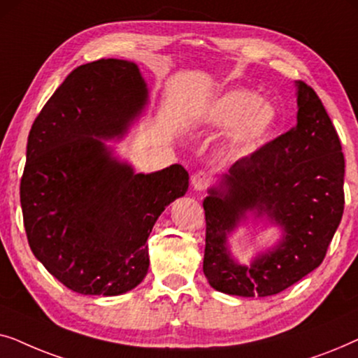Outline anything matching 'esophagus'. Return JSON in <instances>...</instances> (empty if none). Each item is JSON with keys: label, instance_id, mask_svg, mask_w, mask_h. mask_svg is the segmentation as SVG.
I'll return each instance as SVG.
<instances>
[{"label": "esophagus", "instance_id": "1", "mask_svg": "<svg viewBox=\"0 0 358 358\" xmlns=\"http://www.w3.org/2000/svg\"><path fill=\"white\" fill-rule=\"evenodd\" d=\"M208 180L210 179H208V174L207 173H202V171H200V173L194 174L192 176V187H194V190H197V192H202V190L207 189Z\"/></svg>", "mask_w": 358, "mask_h": 358}]
</instances>
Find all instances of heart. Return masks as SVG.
<instances>
[{
	"instance_id": "1",
	"label": "heart",
	"mask_w": 358,
	"mask_h": 358,
	"mask_svg": "<svg viewBox=\"0 0 358 358\" xmlns=\"http://www.w3.org/2000/svg\"><path fill=\"white\" fill-rule=\"evenodd\" d=\"M199 124L205 129L227 131V153L244 159L261 150L278 124V110L271 101L248 90H228L213 96L202 107Z\"/></svg>"
}]
</instances>
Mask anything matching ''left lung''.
Instances as JSON below:
<instances>
[{
	"label": "left lung",
	"mask_w": 358,
	"mask_h": 358,
	"mask_svg": "<svg viewBox=\"0 0 358 358\" xmlns=\"http://www.w3.org/2000/svg\"><path fill=\"white\" fill-rule=\"evenodd\" d=\"M295 129L234 163L207 189L203 273L217 292L277 295L321 266L341 223L345 173L341 140L316 92L301 81H295ZM259 222L275 227L279 238L241 263L229 238Z\"/></svg>",
	"instance_id": "8db88e82"
}]
</instances>
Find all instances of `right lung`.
I'll list each match as a JSON object with an SVG mask.
<instances>
[{"label": "right lung", "mask_w": 358, "mask_h": 358, "mask_svg": "<svg viewBox=\"0 0 358 358\" xmlns=\"http://www.w3.org/2000/svg\"><path fill=\"white\" fill-rule=\"evenodd\" d=\"M148 104L138 65L102 58L66 76L29 134L21 180L29 246L81 295L117 296L140 285L156 220L189 189L180 164L136 173L107 143L124 140Z\"/></svg>", "instance_id": "1"}]
</instances>
